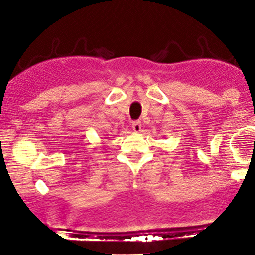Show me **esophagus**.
Listing matches in <instances>:
<instances>
[{
  "label": "esophagus",
  "mask_w": 255,
  "mask_h": 255,
  "mask_svg": "<svg viewBox=\"0 0 255 255\" xmlns=\"http://www.w3.org/2000/svg\"><path fill=\"white\" fill-rule=\"evenodd\" d=\"M132 128L135 133H139L140 130H142V122H140V121H134V122L132 123Z\"/></svg>",
  "instance_id": "esophagus-1"
}]
</instances>
